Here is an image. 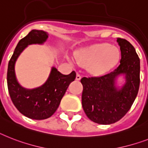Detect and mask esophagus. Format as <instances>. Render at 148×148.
<instances>
[{"label":"esophagus","instance_id":"34e87169","mask_svg":"<svg viewBox=\"0 0 148 148\" xmlns=\"http://www.w3.org/2000/svg\"><path fill=\"white\" fill-rule=\"evenodd\" d=\"M80 79H81V76H80V74H77L76 75V80H80Z\"/></svg>","mask_w":148,"mask_h":148}]
</instances>
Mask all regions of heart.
<instances>
[{
    "mask_svg": "<svg viewBox=\"0 0 148 148\" xmlns=\"http://www.w3.org/2000/svg\"><path fill=\"white\" fill-rule=\"evenodd\" d=\"M119 58V49L108 43L97 44L84 49L76 56L78 63L88 65L90 71L96 75H102L111 70L118 63Z\"/></svg>",
    "mask_w": 148,
    "mask_h": 148,
    "instance_id": "1",
    "label": "heart"
}]
</instances>
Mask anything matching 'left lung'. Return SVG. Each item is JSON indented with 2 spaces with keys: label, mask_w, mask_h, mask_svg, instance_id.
Here are the masks:
<instances>
[{
  "label": "left lung",
  "mask_w": 148,
  "mask_h": 148,
  "mask_svg": "<svg viewBox=\"0 0 148 148\" xmlns=\"http://www.w3.org/2000/svg\"><path fill=\"white\" fill-rule=\"evenodd\" d=\"M121 50L120 64L113 71L101 77H83L82 106L86 116L100 125L118 122L132 107L140 85V59L134 46L118 38ZM122 74L126 83L121 88L115 86L116 77Z\"/></svg>",
  "instance_id": "8db88e82"
}]
</instances>
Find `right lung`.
<instances>
[{
  "label": "right lung",
  "instance_id": "add662e5",
  "mask_svg": "<svg viewBox=\"0 0 148 148\" xmlns=\"http://www.w3.org/2000/svg\"><path fill=\"white\" fill-rule=\"evenodd\" d=\"M48 37L49 34L42 30L33 29L29 32L18 42L8 64L7 80L10 99L20 112L32 119L51 117L59 106L69 84L76 77L75 71L64 75L53 67L46 82L39 87L29 90L18 83L14 67L19 55L28 45L42 44Z\"/></svg>",
  "mask_w": 148,
  "mask_h": 148
}]
</instances>
